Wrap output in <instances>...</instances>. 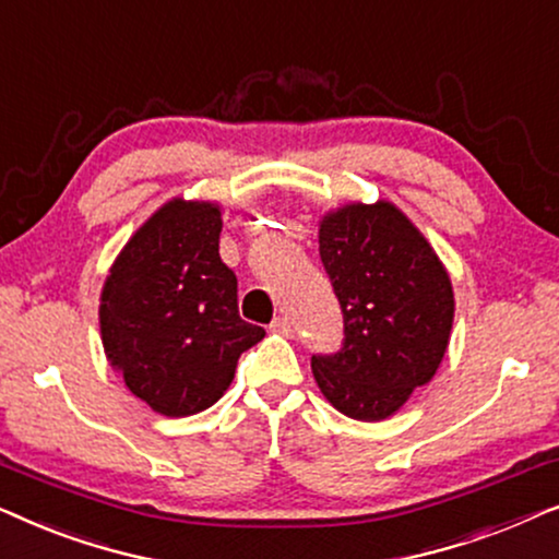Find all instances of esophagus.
I'll use <instances>...</instances> for the list:
<instances>
[{"instance_id": "34e87169", "label": "esophagus", "mask_w": 559, "mask_h": 559, "mask_svg": "<svg viewBox=\"0 0 559 559\" xmlns=\"http://www.w3.org/2000/svg\"><path fill=\"white\" fill-rule=\"evenodd\" d=\"M270 333H280V335H289L293 333V325H289V320L285 316L274 318L270 323Z\"/></svg>"}]
</instances>
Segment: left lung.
<instances>
[{
	"instance_id": "obj_1",
	"label": "left lung",
	"mask_w": 559,
	"mask_h": 559,
	"mask_svg": "<svg viewBox=\"0 0 559 559\" xmlns=\"http://www.w3.org/2000/svg\"><path fill=\"white\" fill-rule=\"evenodd\" d=\"M318 241L343 312V346L312 356V373L335 409L379 423L438 371L453 328V285L425 236L389 201L325 213Z\"/></svg>"
}]
</instances>
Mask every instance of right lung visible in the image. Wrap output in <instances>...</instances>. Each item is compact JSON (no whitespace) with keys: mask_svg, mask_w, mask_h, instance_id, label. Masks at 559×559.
Instances as JSON below:
<instances>
[{"mask_svg":"<svg viewBox=\"0 0 559 559\" xmlns=\"http://www.w3.org/2000/svg\"><path fill=\"white\" fill-rule=\"evenodd\" d=\"M221 209L173 198L127 241L104 282L102 341L129 392L165 417L216 404L264 328L239 316L221 262Z\"/></svg>","mask_w":559,"mask_h":559,"instance_id":"1","label":"right lung"}]
</instances>
